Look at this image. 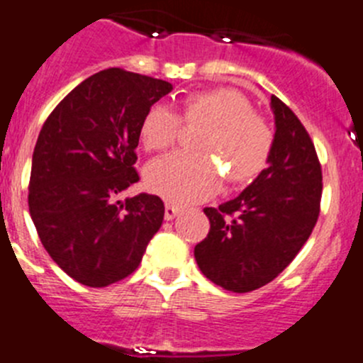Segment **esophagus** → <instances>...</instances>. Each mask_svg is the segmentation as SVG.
<instances>
[{
	"label": "esophagus",
	"instance_id": "1",
	"mask_svg": "<svg viewBox=\"0 0 363 363\" xmlns=\"http://www.w3.org/2000/svg\"><path fill=\"white\" fill-rule=\"evenodd\" d=\"M179 213H181V207L172 206V203H167V206H164V220H174Z\"/></svg>",
	"mask_w": 363,
	"mask_h": 363
}]
</instances>
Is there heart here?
I'll list each match as a JSON object with an SVG mask.
<instances>
[{"mask_svg": "<svg viewBox=\"0 0 363 363\" xmlns=\"http://www.w3.org/2000/svg\"><path fill=\"white\" fill-rule=\"evenodd\" d=\"M181 122L203 128L195 142L200 152L168 154L145 168L147 188L168 202L188 206L207 200L220 188L221 172L232 184H246L266 170L275 133L234 88L186 94L181 99V117L167 104H152L138 128L143 149L164 150L174 145Z\"/></svg>", "mask_w": 363, "mask_h": 363, "instance_id": "b5f03b06", "label": "heart"}]
</instances>
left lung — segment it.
I'll return each mask as SVG.
<instances>
[{
  "mask_svg": "<svg viewBox=\"0 0 363 363\" xmlns=\"http://www.w3.org/2000/svg\"><path fill=\"white\" fill-rule=\"evenodd\" d=\"M275 147L269 167L234 200L206 207L209 234L195 246L203 275L232 293L266 286L293 262L318 223L323 172L307 129L271 96Z\"/></svg>",
  "mask_w": 363,
  "mask_h": 363,
  "instance_id": "8db88e82",
  "label": "left lung"
}]
</instances>
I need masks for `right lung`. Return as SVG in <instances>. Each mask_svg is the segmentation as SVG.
<instances>
[{
  "mask_svg": "<svg viewBox=\"0 0 363 363\" xmlns=\"http://www.w3.org/2000/svg\"><path fill=\"white\" fill-rule=\"evenodd\" d=\"M170 90L168 81L113 67L77 84L42 125L28 207L45 252L83 286L131 275L163 223L160 196L118 195L140 181L143 113Z\"/></svg>",
  "mask_w": 363,
  "mask_h": 363,
  "instance_id": "right-lung-1",
  "label": "right lung"
}]
</instances>
